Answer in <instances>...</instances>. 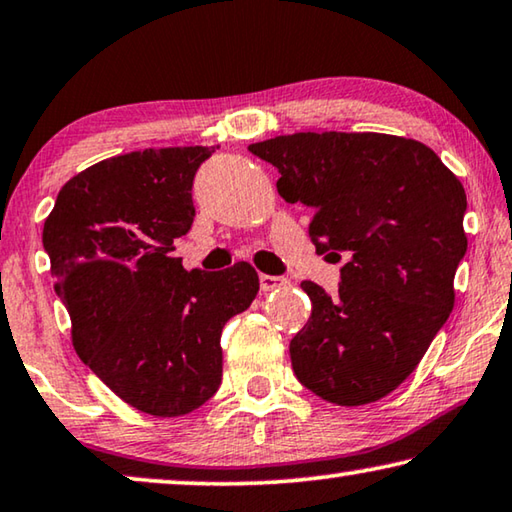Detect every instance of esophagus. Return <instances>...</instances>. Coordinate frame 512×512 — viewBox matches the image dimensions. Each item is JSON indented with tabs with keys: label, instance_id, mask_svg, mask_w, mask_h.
<instances>
[{
	"label": "esophagus",
	"instance_id": "esophagus-1",
	"mask_svg": "<svg viewBox=\"0 0 512 512\" xmlns=\"http://www.w3.org/2000/svg\"><path fill=\"white\" fill-rule=\"evenodd\" d=\"M285 285H287V278H282V275H266V273L259 275V287H262V291H273Z\"/></svg>",
	"mask_w": 512,
	"mask_h": 512
}]
</instances>
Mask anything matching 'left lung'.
I'll list each match as a JSON object with an SVG mask.
<instances>
[{"instance_id": "obj_1", "label": "left lung", "mask_w": 512, "mask_h": 512, "mask_svg": "<svg viewBox=\"0 0 512 512\" xmlns=\"http://www.w3.org/2000/svg\"><path fill=\"white\" fill-rule=\"evenodd\" d=\"M248 150L278 168L282 198L314 209L316 253L344 259L335 298L300 285L312 316L289 344L296 378L337 405L383 399L453 310L465 189L428 145L392 134L298 132Z\"/></svg>"}]
</instances>
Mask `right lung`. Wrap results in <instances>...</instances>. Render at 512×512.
I'll use <instances>...</instances> for the list:
<instances>
[{
    "instance_id": "right-lung-1",
    "label": "right lung",
    "mask_w": 512,
    "mask_h": 512,
    "mask_svg": "<svg viewBox=\"0 0 512 512\" xmlns=\"http://www.w3.org/2000/svg\"><path fill=\"white\" fill-rule=\"evenodd\" d=\"M214 148L129 152L81 170L43 227L54 291L86 367L132 408L189 415L223 376L221 332L248 310L257 271H186L173 239L191 230L196 170Z\"/></svg>"
}]
</instances>
